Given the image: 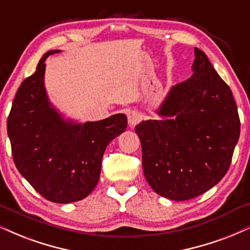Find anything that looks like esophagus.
<instances>
[{
  "label": "esophagus",
  "instance_id": "esophagus-1",
  "mask_svg": "<svg viewBox=\"0 0 250 250\" xmlns=\"http://www.w3.org/2000/svg\"><path fill=\"white\" fill-rule=\"evenodd\" d=\"M127 121L129 127H134L141 121V115L138 111H129L127 113Z\"/></svg>",
  "mask_w": 250,
  "mask_h": 250
}]
</instances>
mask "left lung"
Here are the masks:
<instances>
[{
  "mask_svg": "<svg viewBox=\"0 0 250 250\" xmlns=\"http://www.w3.org/2000/svg\"><path fill=\"white\" fill-rule=\"evenodd\" d=\"M193 76L168 90L160 121L135 126L146 179L158 195L186 201L203 194L228 172L240 137L232 92L207 55L194 49Z\"/></svg>",
  "mask_w": 250,
  "mask_h": 250,
  "instance_id": "8db88e82",
  "label": "left lung"
}]
</instances>
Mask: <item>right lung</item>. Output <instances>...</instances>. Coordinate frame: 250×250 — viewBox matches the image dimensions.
<instances>
[{
    "label": "right lung",
    "instance_id": "obj_1",
    "mask_svg": "<svg viewBox=\"0 0 250 250\" xmlns=\"http://www.w3.org/2000/svg\"><path fill=\"white\" fill-rule=\"evenodd\" d=\"M17 90L8 117L14 162L22 177L44 199L71 203L95 188L106 146L127 127L123 113L82 124L66 119L51 104L44 87L46 60Z\"/></svg>",
    "mask_w": 250,
    "mask_h": 250
}]
</instances>
